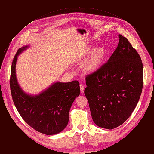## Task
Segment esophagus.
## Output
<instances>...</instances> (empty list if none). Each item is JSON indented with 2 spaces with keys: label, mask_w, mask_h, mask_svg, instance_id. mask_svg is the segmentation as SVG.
Segmentation results:
<instances>
[{
  "label": "esophagus",
  "mask_w": 154,
  "mask_h": 154,
  "mask_svg": "<svg viewBox=\"0 0 154 154\" xmlns=\"http://www.w3.org/2000/svg\"><path fill=\"white\" fill-rule=\"evenodd\" d=\"M80 90H81V93H82V94H83V93H84V89H85V87H84V85H83V84H80Z\"/></svg>",
  "instance_id": "obj_1"
}]
</instances>
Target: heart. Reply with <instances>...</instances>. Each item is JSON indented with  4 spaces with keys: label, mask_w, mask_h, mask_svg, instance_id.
<instances>
[{
    "label": "heart",
    "mask_w": 154,
    "mask_h": 154,
    "mask_svg": "<svg viewBox=\"0 0 154 154\" xmlns=\"http://www.w3.org/2000/svg\"><path fill=\"white\" fill-rule=\"evenodd\" d=\"M92 47H88L82 54L80 59H86L92 52ZM105 57V51L102 48H96L88 58L84 66L85 71L87 72H93L100 67Z\"/></svg>",
    "instance_id": "b5f03b06"
}]
</instances>
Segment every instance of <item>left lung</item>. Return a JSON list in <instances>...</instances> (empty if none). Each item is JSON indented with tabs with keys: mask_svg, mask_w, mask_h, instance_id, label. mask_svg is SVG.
Wrapping results in <instances>:
<instances>
[{
	"mask_svg": "<svg viewBox=\"0 0 154 154\" xmlns=\"http://www.w3.org/2000/svg\"><path fill=\"white\" fill-rule=\"evenodd\" d=\"M118 47L107 62L85 78V95L93 122L113 129L127 120L138 103L143 85L140 56L119 35Z\"/></svg>",
	"mask_w": 154,
	"mask_h": 154,
	"instance_id": "8db88e82",
	"label": "left lung"
}]
</instances>
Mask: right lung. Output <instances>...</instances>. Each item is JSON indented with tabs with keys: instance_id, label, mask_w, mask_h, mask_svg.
<instances>
[{
	"instance_id": "obj_1",
	"label": "right lung",
	"mask_w": 154,
	"mask_h": 154,
	"mask_svg": "<svg viewBox=\"0 0 154 154\" xmlns=\"http://www.w3.org/2000/svg\"><path fill=\"white\" fill-rule=\"evenodd\" d=\"M29 45L20 48L13 58L10 76L13 101L22 119L36 131L45 135L57 134L67 127L69 110L80 95V83H54L38 95L27 94L18 83L16 63L18 56Z\"/></svg>"
}]
</instances>
